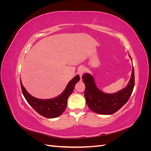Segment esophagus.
Here are the masks:
<instances>
[{
  "label": "esophagus",
  "instance_id": "obj_1",
  "mask_svg": "<svg viewBox=\"0 0 151 151\" xmlns=\"http://www.w3.org/2000/svg\"><path fill=\"white\" fill-rule=\"evenodd\" d=\"M84 72H85V68L84 67H80L78 68V71H77V72H78V74L81 77L84 74Z\"/></svg>",
  "mask_w": 151,
  "mask_h": 151
}]
</instances>
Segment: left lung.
Instances as JSON below:
<instances>
[{
    "label": "left lung",
    "instance_id": "1",
    "mask_svg": "<svg viewBox=\"0 0 151 151\" xmlns=\"http://www.w3.org/2000/svg\"><path fill=\"white\" fill-rule=\"evenodd\" d=\"M82 78L86 86L84 97L87 104L93 111L101 115H111L119 110L129 99L135 84L134 67L129 84L114 94H106L99 91L93 77L89 74L86 73Z\"/></svg>",
    "mask_w": 151,
    "mask_h": 151
}]
</instances>
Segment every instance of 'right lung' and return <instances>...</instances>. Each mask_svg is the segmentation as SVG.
<instances>
[{
	"label": "right lung",
	"mask_w": 151,
	"mask_h": 151,
	"mask_svg": "<svg viewBox=\"0 0 151 151\" xmlns=\"http://www.w3.org/2000/svg\"><path fill=\"white\" fill-rule=\"evenodd\" d=\"M79 79V76L77 75L69 82L61 95L56 98L51 99H40L33 97L26 91L21 80L20 82L22 93L30 106L42 116L53 118L61 115L65 110L67 99L72 93L76 84Z\"/></svg>",
	"instance_id": "obj_1"
}]
</instances>
